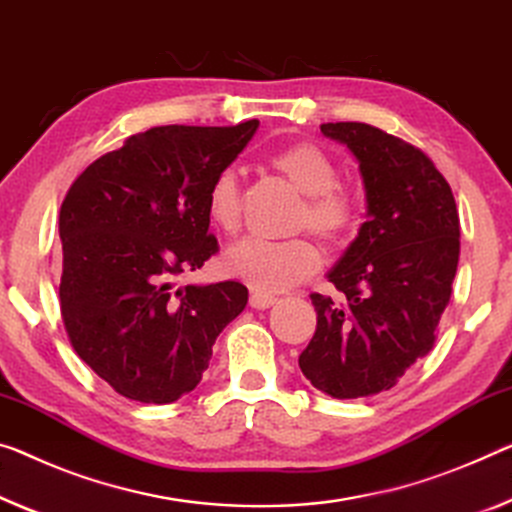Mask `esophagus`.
<instances>
[{
	"label": "esophagus",
	"instance_id": "obj_1",
	"mask_svg": "<svg viewBox=\"0 0 512 512\" xmlns=\"http://www.w3.org/2000/svg\"><path fill=\"white\" fill-rule=\"evenodd\" d=\"M272 304H277V297H274V295L258 293V290H254V293L249 295V306H251V309H270Z\"/></svg>",
	"mask_w": 512,
	"mask_h": 512
}]
</instances>
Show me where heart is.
Returning <instances> with one entry per match:
<instances>
[{"label":"heart","instance_id":"heart-1","mask_svg":"<svg viewBox=\"0 0 512 512\" xmlns=\"http://www.w3.org/2000/svg\"><path fill=\"white\" fill-rule=\"evenodd\" d=\"M270 162L306 196L300 226L329 242L350 229L355 203L343 187L336 185V167L322 148L316 144H293L274 153ZM206 215L219 231L233 233L238 229L240 180L233 169L219 171L212 178L206 194ZM222 265L226 274L245 281L258 293H281L318 270L320 251L306 238H245L226 249Z\"/></svg>","mask_w":512,"mask_h":512}]
</instances>
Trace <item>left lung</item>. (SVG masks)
Segmentation results:
<instances>
[{
  "label": "left lung",
  "mask_w": 512,
  "mask_h": 512,
  "mask_svg": "<svg viewBox=\"0 0 512 512\" xmlns=\"http://www.w3.org/2000/svg\"><path fill=\"white\" fill-rule=\"evenodd\" d=\"M359 164L366 222L327 279L345 295H311L318 325L300 355L306 380L332 398L387 391L435 343L460 258L451 187L426 155L366 123H322Z\"/></svg>",
  "instance_id": "obj_1"
}]
</instances>
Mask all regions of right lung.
I'll use <instances>...</instances> for the list:
<instances>
[{
    "instance_id": "right-lung-1",
    "label": "right lung",
    "mask_w": 512,
    "mask_h": 512,
    "mask_svg": "<svg viewBox=\"0 0 512 512\" xmlns=\"http://www.w3.org/2000/svg\"><path fill=\"white\" fill-rule=\"evenodd\" d=\"M256 130L254 119L139 132L89 164L61 203V316L77 355L125 398L164 405L192 391L247 306L240 281L174 279L217 251L208 187Z\"/></svg>"
}]
</instances>
